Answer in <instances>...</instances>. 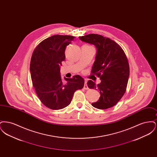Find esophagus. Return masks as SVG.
Here are the masks:
<instances>
[{"label":"esophagus","mask_w":157,"mask_h":157,"mask_svg":"<svg viewBox=\"0 0 157 157\" xmlns=\"http://www.w3.org/2000/svg\"><path fill=\"white\" fill-rule=\"evenodd\" d=\"M83 88H84L85 90H88V89H89V88H88V85H87V82H86V81H85V85H84Z\"/></svg>","instance_id":"1"}]
</instances>
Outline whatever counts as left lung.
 <instances>
[{
    "label": "left lung",
    "instance_id": "1",
    "mask_svg": "<svg viewBox=\"0 0 157 157\" xmlns=\"http://www.w3.org/2000/svg\"><path fill=\"white\" fill-rule=\"evenodd\" d=\"M79 39L97 48L91 74L99 78L101 82L96 85L90 80L87 85L90 89L98 90L101 97L92 105L99 109L111 108L119 102L127 90L129 76L127 56L120 45L108 37L90 34Z\"/></svg>",
    "mask_w": 157,
    "mask_h": 157
}]
</instances>
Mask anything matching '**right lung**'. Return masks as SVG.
<instances>
[{
  "instance_id": "obj_1",
  "label": "right lung",
  "mask_w": 157,
  "mask_h": 157,
  "mask_svg": "<svg viewBox=\"0 0 157 157\" xmlns=\"http://www.w3.org/2000/svg\"><path fill=\"white\" fill-rule=\"evenodd\" d=\"M75 38L59 35L46 38L37 45L31 57L32 85L41 102L53 110L67 107L71 104L75 91L84 86V79L79 75L65 78L66 83L60 77V66L65 59L66 46Z\"/></svg>"
}]
</instances>
